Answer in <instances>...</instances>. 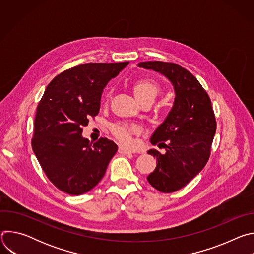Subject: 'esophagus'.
Instances as JSON below:
<instances>
[{"label":"esophagus","mask_w":254,"mask_h":254,"mask_svg":"<svg viewBox=\"0 0 254 254\" xmlns=\"http://www.w3.org/2000/svg\"><path fill=\"white\" fill-rule=\"evenodd\" d=\"M119 153L123 154V155H128V154H131L132 152L130 150H127V149L124 148V147H120L119 148Z\"/></svg>","instance_id":"esophagus-1"}]
</instances>
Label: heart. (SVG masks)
I'll return each mask as SVG.
<instances>
[{"mask_svg": "<svg viewBox=\"0 0 254 254\" xmlns=\"http://www.w3.org/2000/svg\"><path fill=\"white\" fill-rule=\"evenodd\" d=\"M132 91L135 98L141 102L144 100H154L160 91V85L153 79H138L132 83ZM110 97V94H104L102 100L106 101ZM137 128L128 125L121 124L114 127L113 131L116 137L125 144H129L131 142V134L135 132Z\"/></svg>", "mask_w": 254, "mask_h": 254, "instance_id": "b5f03b06", "label": "heart"}]
</instances>
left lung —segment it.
Wrapping results in <instances>:
<instances>
[{
	"instance_id": "obj_1",
	"label": "left lung",
	"mask_w": 254,
	"mask_h": 254,
	"mask_svg": "<svg viewBox=\"0 0 254 254\" xmlns=\"http://www.w3.org/2000/svg\"><path fill=\"white\" fill-rule=\"evenodd\" d=\"M137 66L159 72L174 87L172 110L150 139L152 144L162 143L166 153L148 152L157 158V166L147 177L158 191L172 193L187 185L208 162L216 131L211 100L197 78L178 64L146 61Z\"/></svg>"
}]
</instances>
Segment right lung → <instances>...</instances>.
Instances as JSON below:
<instances>
[{"mask_svg":"<svg viewBox=\"0 0 254 254\" xmlns=\"http://www.w3.org/2000/svg\"><path fill=\"white\" fill-rule=\"evenodd\" d=\"M129 62L86 63L63 71L45 89L36 112L33 152L61 191L81 195L98 184L118 146L90 142L82 127L98 114L103 88Z\"/></svg>","mask_w":254,"mask_h":254,"instance_id":"right-lung-1","label":"right lung"}]
</instances>
